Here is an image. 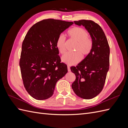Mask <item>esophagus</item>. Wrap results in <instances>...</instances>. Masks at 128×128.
I'll list each match as a JSON object with an SVG mask.
<instances>
[{
  "mask_svg": "<svg viewBox=\"0 0 128 128\" xmlns=\"http://www.w3.org/2000/svg\"><path fill=\"white\" fill-rule=\"evenodd\" d=\"M67 68H68V72H70V71H71L70 68V67L69 66H67Z\"/></svg>",
  "mask_w": 128,
  "mask_h": 128,
  "instance_id": "esophagus-1",
  "label": "esophagus"
}]
</instances>
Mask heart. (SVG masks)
I'll use <instances>...</instances> for the list:
<instances>
[{
    "label": "heart",
    "instance_id": "obj_1",
    "mask_svg": "<svg viewBox=\"0 0 128 128\" xmlns=\"http://www.w3.org/2000/svg\"><path fill=\"white\" fill-rule=\"evenodd\" d=\"M68 34L69 37L77 42L75 48L76 52L65 54L62 57V61L68 65H75L82 60V55L84 57L90 54L93 48V41L88 37L87 31L81 27H74L68 30ZM56 45L60 53H65L66 38L63 34H60L57 37Z\"/></svg>",
    "mask_w": 128,
    "mask_h": 128
}]
</instances>
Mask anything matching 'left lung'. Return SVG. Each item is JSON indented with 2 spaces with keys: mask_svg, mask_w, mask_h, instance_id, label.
<instances>
[{
  "mask_svg": "<svg viewBox=\"0 0 128 128\" xmlns=\"http://www.w3.org/2000/svg\"><path fill=\"white\" fill-rule=\"evenodd\" d=\"M75 24L82 25L90 34L93 48L76 67H72L76 80L72 85V90L79 97L91 99L102 91L110 67V49L103 30L92 20L75 21Z\"/></svg>",
  "mask_w": 128,
  "mask_h": 128,
  "instance_id": "8db88e82",
  "label": "left lung"
}]
</instances>
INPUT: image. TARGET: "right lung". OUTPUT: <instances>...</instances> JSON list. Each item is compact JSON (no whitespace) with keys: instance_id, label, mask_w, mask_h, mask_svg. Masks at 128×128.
Masks as SVG:
<instances>
[{"instance_id":"obj_1","label":"right lung","mask_w":128,"mask_h":128,"mask_svg":"<svg viewBox=\"0 0 128 128\" xmlns=\"http://www.w3.org/2000/svg\"><path fill=\"white\" fill-rule=\"evenodd\" d=\"M72 22L48 18L33 25L22 45L20 67L24 86L37 100H45L53 94L56 82L68 72L60 62L56 42L57 37Z\"/></svg>"}]
</instances>
